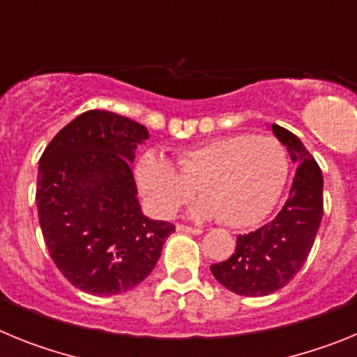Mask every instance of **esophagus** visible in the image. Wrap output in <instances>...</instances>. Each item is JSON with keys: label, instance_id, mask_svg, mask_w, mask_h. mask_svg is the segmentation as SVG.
Listing matches in <instances>:
<instances>
[{"label": "esophagus", "instance_id": "1", "mask_svg": "<svg viewBox=\"0 0 357 357\" xmlns=\"http://www.w3.org/2000/svg\"><path fill=\"white\" fill-rule=\"evenodd\" d=\"M176 230H178V232H188V234H202V229H198V227L182 225V223L176 225Z\"/></svg>", "mask_w": 357, "mask_h": 357}]
</instances>
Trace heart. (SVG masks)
<instances>
[{
  "instance_id": "1",
  "label": "heart",
  "mask_w": 357,
  "mask_h": 357,
  "mask_svg": "<svg viewBox=\"0 0 357 357\" xmlns=\"http://www.w3.org/2000/svg\"><path fill=\"white\" fill-rule=\"evenodd\" d=\"M288 172V151L277 137L236 134L185 148L176 155L175 168L148 151L135 164L134 175L157 216H173L197 185L204 198L191 206V216H218L223 225L241 229L273 209Z\"/></svg>"
}]
</instances>
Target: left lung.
Returning <instances> with one entry per match:
<instances>
[{"label":"left lung","instance_id":"1","mask_svg":"<svg viewBox=\"0 0 357 357\" xmlns=\"http://www.w3.org/2000/svg\"><path fill=\"white\" fill-rule=\"evenodd\" d=\"M272 132L296 164L289 197L272 222L239 234L234 254L211 266L214 279L232 293L264 296L284 288L313 248L324 214V178L302 141L273 123Z\"/></svg>","mask_w":357,"mask_h":357}]
</instances>
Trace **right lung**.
I'll list each match as a JSON object with an SVG mask.
<instances>
[{
  "label": "right lung",
  "mask_w": 357,
  "mask_h": 357,
  "mask_svg": "<svg viewBox=\"0 0 357 357\" xmlns=\"http://www.w3.org/2000/svg\"><path fill=\"white\" fill-rule=\"evenodd\" d=\"M146 127L109 110H87L46 146L37 173L44 241L62 275L91 295L143 282L175 225L144 216L132 162Z\"/></svg>",
  "instance_id": "right-lung-1"
}]
</instances>
